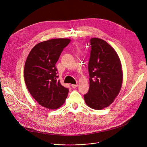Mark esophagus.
<instances>
[{
  "instance_id": "34e87169",
  "label": "esophagus",
  "mask_w": 147,
  "mask_h": 147,
  "mask_svg": "<svg viewBox=\"0 0 147 147\" xmlns=\"http://www.w3.org/2000/svg\"><path fill=\"white\" fill-rule=\"evenodd\" d=\"M78 86V84H72V85H71V87H72L73 88H75L77 87Z\"/></svg>"
}]
</instances>
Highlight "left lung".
Masks as SVG:
<instances>
[{
  "label": "left lung",
  "instance_id": "left-lung-1",
  "mask_svg": "<svg viewBox=\"0 0 147 147\" xmlns=\"http://www.w3.org/2000/svg\"><path fill=\"white\" fill-rule=\"evenodd\" d=\"M90 42V88L84 97L89 107L100 110L109 106L119 93L123 71L118 55L109 44L97 38Z\"/></svg>",
  "mask_w": 147,
  "mask_h": 147
}]
</instances>
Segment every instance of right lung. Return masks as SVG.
Segmentation results:
<instances>
[{
  "label": "right lung",
  "mask_w": 147,
  "mask_h": 147,
  "mask_svg": "<svg viewBox=\"0 0 147 147\" xmlns=\"http://www.w3.org/2000/svg\"><path fill=\"white\" fill-rule=\"evenodd\" d=\"M71 41L52 39L36 44L26 61L24 76L27 89L37 102L45 108L56 109L66 100L69 89L57 81L55 66L63 49Z\"/></svg>",
  "instance_id": "1"
}]
</instances>
